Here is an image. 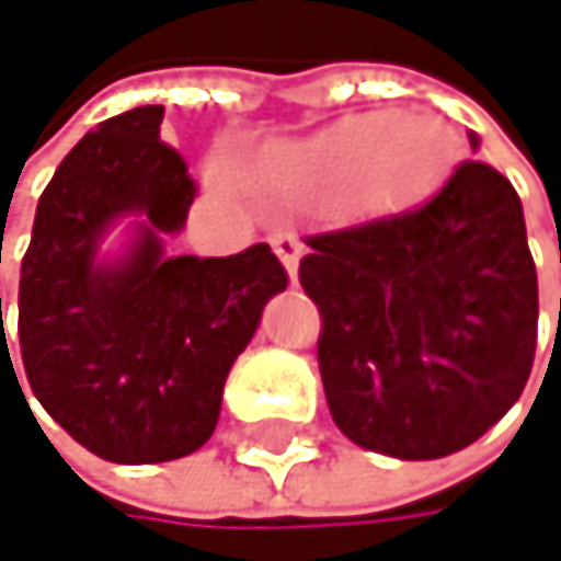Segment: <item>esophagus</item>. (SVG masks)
Masks as SVG:
<instances>
[{"instance_id":"esophagus-1","label":"esophagus","mask_w":561,"mask_h":561,"mask_svg":"<svg viewBox=\"0 0 561 561\" xmlns=\"http://www.w3.org/2000/svg\"><path fill=\"white\" fill-rule=\"evenodd\" d=\"M272 249H275V255H278V262L286 265V272H289V278L296 283V268H299V252H302V242L296 239V236H286V232H275L272 239Z\"/></svg>"}]
</instances>
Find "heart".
<instances>
[{
    "instance_id": "heart-1",
    "label": "heart",
    "mask_w": 561,
    "mask_h": 561,
    "mask_svg": "<svg viewBox=\"0 0 561 561\" xmlns=\"http://www.w3.org/2000/svg\"><path fill=\"white\" fill-rule=\"evenodd\" d=\"M392 123L389 118H363V123L342 126L316 156L319 165H329L342 175H363L373 162H379L382 169L399 165V159L405 156H422L428 139L419 126H405L389 133ZM222 185V182H219Z\"/></svg>"
}]
</instances>
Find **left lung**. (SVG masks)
<instances>
[{
    "label": "left lung",
    "mask_w": 561,
    "mask_h": 561,
    "mask_svg": "<svg viewBox=\"0 0 561 561\" xmlns=\"http://www.w3.org/2000/svg\"><path fill=\"white\" fill-rule=\"evenodd\" d=\"M306 245L325 402L355 446L443 459L523 396L539 283L523 203L492 165L469 159L419 203L316 229Z\"/></svg>",
    "instance_id": "1"
}]
</instances>
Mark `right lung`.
<instances>
[{"mask_svg": "<svg viewBox=\"0 0 561 561\" xmlns=\"http://www.w3.org/2000/svg\"><path fill=\"white\" fill-rule=\"evenodd\" d=\"M159 126L162 105L129 108L62 159L19 272V352L35 399L118 466L209 443L236 355L289 286L265 242L226 259L165 255L162 236L185 226L195 182ZM123 215L140 216L137 242L118 263H99L98 242Z\"/></svg>", "mask_w": 561, "mask_h": 561, "instance_id": "right-lung-1", "label": "right lung"}]
</instances>
